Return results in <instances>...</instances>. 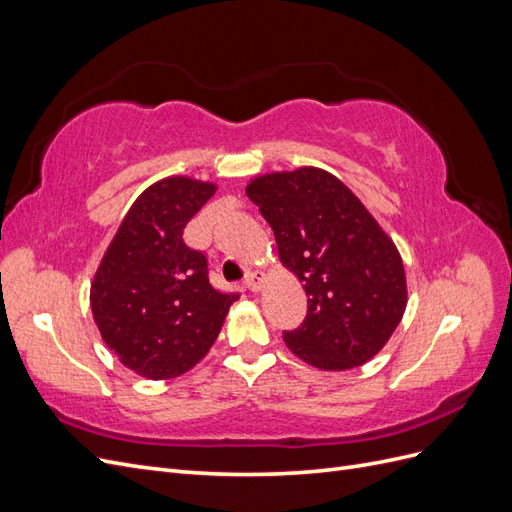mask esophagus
I'll list each match as a JSON object with an SVG mask.
<instances>
[{
    "label": "esophagus",
    "instance_id": "34e87169",
    "mask_svg": "<svg viewBox=\"0 0 512 512\" xmlns=\"http://www.w3.org/2000/svg\"><path fill=\"white\" fill-rule=\"evenodd\" d=\"M262 282H265V275L262 273H258V271H250L245 275V288L247 290H252V292H256V290H260L262 288Z\"/></svg>",
    "mask_w": 512,
    "mask_h": 512
}]
</instances>
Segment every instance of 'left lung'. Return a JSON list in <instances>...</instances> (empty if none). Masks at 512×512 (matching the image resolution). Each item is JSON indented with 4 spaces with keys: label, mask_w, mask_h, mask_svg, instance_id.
<instances>
[{
    "label": "left lung",
    "mask_w": 512,
    "mask_h": 512,
    "mask_svg": "<svg viewBox=\"0 0 512 512\" xmlns=\"http://www.w3.org/2000/svg\"><path fill=\"white\" fill-rule=\"evenodd\" d=\"M299 275L307 316L286 346L318 369L359 367L378 354L406 309L404 262L346 185L320 168L273 173L247 185Z\"/></svg>",
    "instance_id": "left-lung-1"
}]
</instances>
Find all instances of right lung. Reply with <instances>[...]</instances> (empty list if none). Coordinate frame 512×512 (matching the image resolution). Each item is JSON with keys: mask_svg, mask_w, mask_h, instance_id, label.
<instances>
[{"mask_svg": "<svg viewBox=\"0 0 512 512\" xmlns=\"http://www.w3.org/2000/svg\"><path fill=\"white\" fill-rule=\"evenodd\" d=\"M215 185L188 177L153 183L134 200L91 284V312L117 359L151 380L185 374L209 352L239 292L215 290L207 256L183 228Z\"/></svg>", "mask_w": 512, "mask_h": 512, "instance_id": "right-lung-1", "label": "right lung"}]
</instances>
